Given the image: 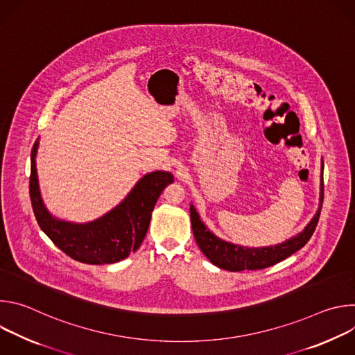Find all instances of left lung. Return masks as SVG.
I'll return each instance as SVG.
<instances>
[{
  "label": "left lung",
  "instance_id": "8db88e82",
  "mask_svg": "<svg viewBox=\"0 0 355 355\" xmlns=\"http://www.w3.org/2000/svg\"><path fill=\"white\" fill-rule=\"evenodd\" d=\"M323 204V174H322V196H320V207L315 218L311 223L305 227V230L300 232L296 237L286 240L285 243L271 245V247H261V248H248L236 245L227 241L220 240L214 233H211L205 225L199 220V216L193 207H191V225L193 237L204 252L207 259L215 264L216 267L227 271H243V270H263L271 267L289 256H292L295 251L305 245L309 239L312 237L322 211Z\"/></svg>",
  "mask_w": 355,
  "mask_h": 355
}]
</instances>
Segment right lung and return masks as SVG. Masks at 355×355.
<instances>
[{
    "mask_svg": "<svg viewBox=\"0 0 355 355\" xmlns=\"http://www.w3.org/2000/svg\"><path fill=\"white\" fill-rule=\"evenodd\" d=\"M36 150L37 141L32 147L29 177L33 214L40 229L63 252L76 261L99 266L118 263L140 247L159 196L173 182L170 173L156 171L144 175L110 214L91 223L76 225L58 220L46 211L37 185Z\"/></svg>",
    "mask_w": 355,
    "mask_h": 355,
    "instance_id": "right-lung-1",
    "label": "right lung"
}]
</instances>
